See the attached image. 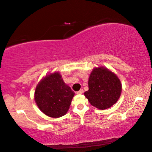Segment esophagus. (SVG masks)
<instances>
[{
    "label": "esophagus",
    "instance_id": "1",
    "mask_svg": "<svg viewBox=\"0 0 152 152\" xmlns=\"http://www.w3.org/2000/svg\"><path fill=\"white\" fill-rule=\"evenodd\" d=\"M83 91H83V89H80L78 91H77L76 94H81L83 93Z\"/></svg>",
    "mask_w": 152,
    "mask_h": 152
}]
</instances>
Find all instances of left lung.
<instances>
[{"mask_svg":"<svg viewBox=\"0 0 152 152\" xmlns=\"http://www.w3.org/2000/svg\"><path fill=\"white\" fill-rule=\"evenodd\" d=\"M89 90L84 94L91 105L105 110L118 101L121 96V81L113 72L104 67L95 68L89 76Z\"/></svg>","mask_w":152,"mask_h":152,"instance_id":"left-lung-1","label":"left lung"}]
</instances>
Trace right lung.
Instances as JSON below:
<instances>
[{
	"label": "right lung",
	"instance_id": "add662e5",
	"mask_svg": "<svg viewBox=\"0 0 152 152\" xmlns=\"http://www.w3.org/2000/svg\"><path fill=\"white\" fill-rule=\"evenodd\" d=\"M35 101L40 110L52 118L63 116L69 110L74 92L58 72L46 76L38 83Z\"/></svg>",
	"mask_w": 152,
	"mask_h": 152
}]
</instances>
